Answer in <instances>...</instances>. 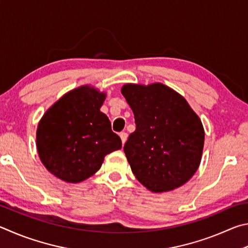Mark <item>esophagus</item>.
<instances>
[{
    "instance_id": "34e87169",
    "label": "esophagus",
    "mask_w": 248,
    "mask_h": 248,
    "mask_svg": "<svg viewBox=\"0 0 248 248\" xmlns=\"http://www.w3.org/2000/svg\"><path fill=\"white\" fill-rule=\"evenodd\" d=\"M127 133L126 132H122V133H120V137H121V140H122V142H123V145L125 144V141H126V140H127Z\"/></svg>"
}]
</instances>
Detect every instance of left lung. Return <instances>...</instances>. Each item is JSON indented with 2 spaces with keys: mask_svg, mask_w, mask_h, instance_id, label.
<instances>
[{
  "mask_svg": "<svg viewBox=\"0 0 248 248\" xmlns=\"http://www.w3.org/2000/svg\"><path fill=\"white\" fill-rule=\"evenodd\" d=\"M135 116L136 129L124 153L136 179L151 192L180 187L197 171L205 132L186 100L168 86L122 87Z\"/></svg>",
  "mask_w": 248,
  "mask_h": 248,
  "instance_id": "left-lung-1",
  "label": "left lung"
}]
</instances>
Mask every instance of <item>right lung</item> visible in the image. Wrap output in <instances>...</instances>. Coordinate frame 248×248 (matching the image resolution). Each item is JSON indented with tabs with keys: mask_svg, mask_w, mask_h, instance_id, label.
Listing matches in <instances>:
<instances>
[{
	"mask_svg": "<svg viewBox=\"0 0 248 248\" xmlns=\"http://www.w3.org/2000/svg\"><path fill=\"white\" fill-rule=\"evenodd\" d=\"M106 94L89 86L65 93L39 122L37 149L43 166L59 179L79 183L93 175L104 157L122 148L108 116Z\"/></svg>",
	"mask_w": 248,
	"mask_h": 248,
	"instance_id": "add662e5",
	"label": "right lung"
}]
</instances>
